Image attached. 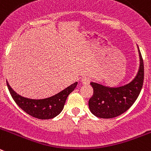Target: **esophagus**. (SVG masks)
Returning a JSON list of instances; mask_svg holds the SVG:
<instances>
[{
  "label": "esophagus",
  "mask_w": 151,
  "mask_h": 151,
  "mask_svg": "<svg viewBox=\"0 0 151 151\" xmlns=\"http://www.w3.org/2000/svg\"><path fill=\"white\" fill-rule=\"evenodd\" d=\"M82 82L84 85H88L90 82V78L88 77H82Z\"/></svg>",
  "instance_id": "1"
}]
</instances>
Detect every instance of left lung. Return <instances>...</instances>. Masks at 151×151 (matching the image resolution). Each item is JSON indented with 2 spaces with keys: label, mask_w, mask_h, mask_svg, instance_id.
<instances>
[{
  "label": "left lung",
  "mask_w": 151,
  "mask_h": 151,
  "mask_svg": "<svg viewBox=\"0 0 151 151\" xmlns=\"http://www.w3.org/2000/svg\"><path fill=\"white\" fill-rule=\"evenodd\" d=\"M139 51L140 67L135 78L119 87H107L91 82L94 94L88 101L90 111L95 116L111 119L125 113L135 102L144 82V62Z\"/></svg>",
  "instance_id": "obj_1"
}]
</instances>
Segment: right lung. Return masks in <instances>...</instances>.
Listing matches in <instances>:
<instances>
[{
    "mask_svg": "<svg viewBox=\"0 0 151 151\" xmlns=\"http://www.w3.org/2000/svg\"><path fill=\"white\" fill-rule=\"evenodd\" d=\"M8 89L13 99L22 110L29 115L40 119H49L59 115L64 107L69 94L76 88L78 82H75L58 94L45 99H30L18 94L12 89L6 81Z\"/></svg>",
    "mask_w": 151,
    "mask_h": 151,
    "instance_id": "add662e5",
    "label": "right lung"
}]
</instances>
